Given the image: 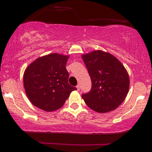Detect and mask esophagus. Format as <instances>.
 <instances>
[{"label": "esophagus", "mask_w": 152, "mask_h": 152, "mask_svg": "<svg viewBox=\"0 0 152 152\" xmlns=\"http://www.w3.org/2000/svg\"><path fill=\"white\" fill-rule=\"evenodd\" d=\"M80 85H77V86H76V88H77V90H78V91H79V90H80Z\"/></svg>", "instance_id": "34e87169"}]
</instances>
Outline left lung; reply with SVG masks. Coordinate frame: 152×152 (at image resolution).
<instances>
[{"label":"left lung","mask_w":152,"mask_h":152,"mask_svg":"<svg viewBox=\"0 0 152 152\" xmlns=\"http://www.w3.org/2000/svg\"><path fill=\"white\" fill-rule=\"evenodd\" d=\"M81 57L92 81L90 91L82 95L85 103L102 114L116 109L129 90V76L124 66L114 55L102 50L93 51Z\"/></svg>","instance_id":"left-lung-1"}]
</instances>
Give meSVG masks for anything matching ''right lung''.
<instances>
[{
	"label": "right lung",
	"instance_id": "1",
	"mask_svg": "<svg viewBox=\"0 0 152 152\" xmlns=\"http://www.w3.org/2000/svg\"><path fill=\"white\" fill-rule=\"evenodd\" d=\"M69 56L57 53L38 57L26 69L24 87L34 106L45 111L60 109L76 87L68 83L66 69Z\"/></svg>",
	"mask_w": 152,
	"mask_h": 152
}]
</instances>
